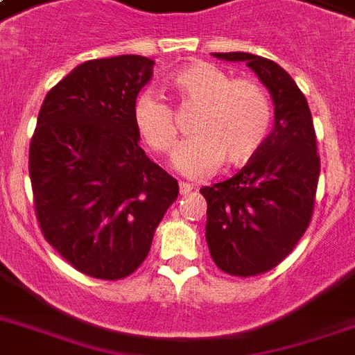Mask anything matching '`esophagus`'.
<instances>
[{
	"instance_id": "34e87169",
	"label": "esophagus",
	"mask_w": 355,
	"mask_h": 355,
	"mask_svg": "<svg viewBox=\"0 0 355 355\" xmlns=\"http://www.w3.org/2000/svg\"><path fill=\"white\" fill-rule=\"evenodd\" d=\"M178 188H180V195H188L193 191V184H189V182H180L178 184Z\"/></svg>"
}]
</instances>
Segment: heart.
I'll list each match as a JSON object with an SVG mask.
<instances>
[{
	"label": "heart",
	"instance_id": "obj_1",
	"mask_svg": "<svg viewBox=\"0 0 355 355\" xmlns=\"http://www.w3.org/2000/svg\"><path fill=\"white\" fill-rule=\"evenodd\" d=\"M171 88L182 107H199L189 130L173 158V166L191 178L211 175L223 160L241 166L258 155L267 139L272 107L263 86L250 79H232L210 62L178 69ZM134 127L156 155L171 153L178 138L175 110L153 92L136 97Z\"/></svg>",
	"mask_w": 355,
	"mask_h": 355
}]
</instances>
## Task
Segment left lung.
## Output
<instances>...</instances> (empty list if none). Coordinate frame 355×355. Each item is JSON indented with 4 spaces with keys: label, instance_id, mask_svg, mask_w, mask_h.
Listing matches in <instances>:
<instances>
[{
    "label": "left lung",
    "instance_id": "8db88e82",
    "mask_svg": "<svg viewBox=\"0 0 355 355\" xmlns=\"http://www.w3.org/2000/svg\"><path fill=\"white\" fill-rule=\"evenodd\" d=\"M247 62L270 92L275 128L232 178L200 189L211 259L230 276L263 275L293 252L309 227L320 175L308 101L286 69L252 53H214Z\"/></svg>",
    "mask_w": 355,
    "mask_h": 355
}]
</instances>
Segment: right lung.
<instances>
[{"mask_svg": "<svg viewBox=\"0 0 355 355\" xmlns=\"http://www.w3.org/2000/svg\"><path fill=\"white\" fill-rule=\"evenodd\" d=\"M139 55L80 64L47 92L29 147L40 230L71 267L99 280L144 263L178 182L139 147L132 108L153 77Z\"/></svg>", "mask_w": 355, "mask_h": 355, "instance_id": "1", "label": "right lung"}]
</instances>
